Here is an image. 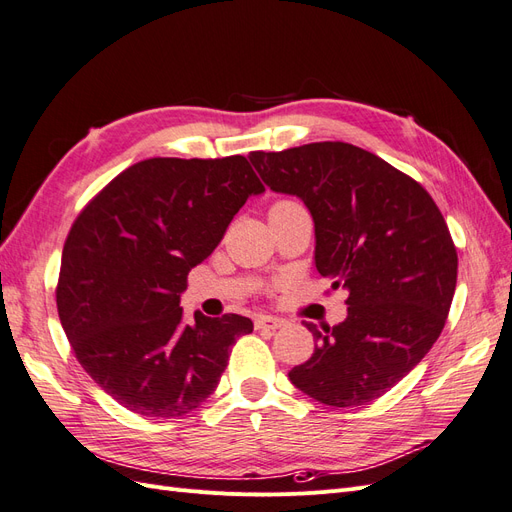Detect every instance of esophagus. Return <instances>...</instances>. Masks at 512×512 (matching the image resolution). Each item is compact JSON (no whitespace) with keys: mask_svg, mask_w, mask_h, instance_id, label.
Wrapping results in <instances>:
<instances>
[{"mask_svg":"<svg viewBox=\"0 0 512 512\" xmlns=\"http://www.w3.org/2000/svg\"><path fill=\"white\" fill-rule=\"evenodd\" d=\"M284 324H286L284 318H275V316H267V314H260V316H256V320H254V327H256V329H269V331L282 329Z\"/></svg>","mask_w":512,"mask_h":512,"instance_id":"obj_1","label":"esophagus"}]
</instances>
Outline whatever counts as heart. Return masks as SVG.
I'll use <instances>...</instances> for the list:
<instances>
[{
	"instance_id": "1",
	"label": "heart",
	"mask_w": 512,
	"mask_h": 512,
	"mask_svg": "<svg viewBox=\"0 0 512 512\" xmlns=\"http://www.w3.org/2000/svg\"><path fill=\"white\" fill-rule=\"evenodd\" d=\"M280 203H290V200H280Z\"/></svg>"
}]
</instances>
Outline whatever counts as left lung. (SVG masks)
I'll list each match as a JSON object with an SVG mask.
<instances>
[{
    "label": "left lung",
    "instance_id": "left-lung-1",
    "mask_svg": "<svg viewBox=\"0 0 512 512\" xmlns=\"http://www.w3.org/2000/svg\"><path fill=\"white\" fill-rule=\"evenodd\" d=\"M271 190L299 196L316 226V269L348 290L335 327L305 322L318 346L288 371L324 406L382 397L440 337L457 284V250L421 183L350 143L252 151Z\"/></svg>",
    "mask_w": 512,
    "mask_h": 512
}]
</instances>
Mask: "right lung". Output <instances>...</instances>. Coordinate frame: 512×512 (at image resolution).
<instances>
[{
	"label": "right lung",
	"instance_id": "add662e5",
	"mask_svg": "<svg viewBox=\"0 0 512 512\" xmlns=\"http://www.w3.org/2000/svg\"><path fill=\"white\" fill-rule=\"evenodd\" d=\"M243 156L151 158L119 173L74 220L55 288L68 342L87 374L141 416L175 418L215 391L250 318L179 307L188 273L252 194Z\"/></svg>",
	"mask_w": 512,
	"mask_h": 512
}]
</instances>
